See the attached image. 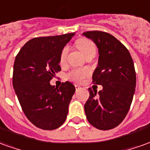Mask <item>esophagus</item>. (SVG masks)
Wrapping results in <instances>:
<instances>
[{
  "label": "esophagus",
  "mask_w": 150,
  "mask_h": 150,
  "mask_svg": "<svg viewBox=\"0 0 150 150\" xmlns=\"http://www.w3.org/2000/svg\"><path fill=\"white\" fill-rule=\"evenodd\" d=\"M75 89L76 90H79L80 88H81V87H80L79 85H78V84H75Z\"/></svg>",
  "instance_id": "obj_1"
}]
</instances>
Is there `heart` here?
<instances>
[{
	"label": "heart",
	"instance_id": "b5f03b06",
	"mask_svg": "<svg viewBox=\"0 0 150 150\" xmlns=\"http://www.w3.org/2000/svg\"><path fill=\"white\" fill-rule=\"evenodd\" d=\"M76 45L84 56L88 55V53H92V52H96V46L94 45V43L88 39H79L76 41ZM67 52L68 47H64L60 55V62L62 63L64 62L66 60ZM87 75H88V71L85 70L75 69V70H72L71 72H69L67 76L68 78L71 80H74L76 82H80Z\"/></svg>",
	"mask_w": 150,
	"mask_h": 150
}]
</instances>
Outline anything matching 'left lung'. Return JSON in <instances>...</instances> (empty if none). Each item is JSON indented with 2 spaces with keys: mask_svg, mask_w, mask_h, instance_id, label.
Wrapping results in <instances>:
<instances>
[{
  "mask_svg": "<svg viewBox=\"0 0 150 150\" xmlns=\"http://www.w3.org/2000/svg\"><path fill=\"white\" fill-rule=\"evenodd\" d=\"M98 49L97 67L93 82L102 85V90H89L84 105L90 124L100 130L115 128L126 117L136 88V71L129 51L115 36L99 31L83 32Z\"/></svg>",
  "mask_w": 150,
  "mask_h": 150,
  "instance_id": "1",
  "label": "left lung"
}]
</instances>
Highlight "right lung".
Listing matches in <instances>:
<instances>
[{
    "label": "right lung",
    "mask_w": 150,
    "mask_h": 150,
    "mask_svg": "<svg viewBox=\"0 0 150 150\" xmlns=\"http://www.w3.org/2000/svg\"><path fill=\"white\" fill-rule=\"evenodd\" d=\"M74 35L31 39L15 57L13 89L25 115L39 128L56 129L67 119L75 86L67 81L55 88L50 82L61 71V53Z\"/></svg>",
    "instance_id": "right-lung-1"
}]
</instances>
